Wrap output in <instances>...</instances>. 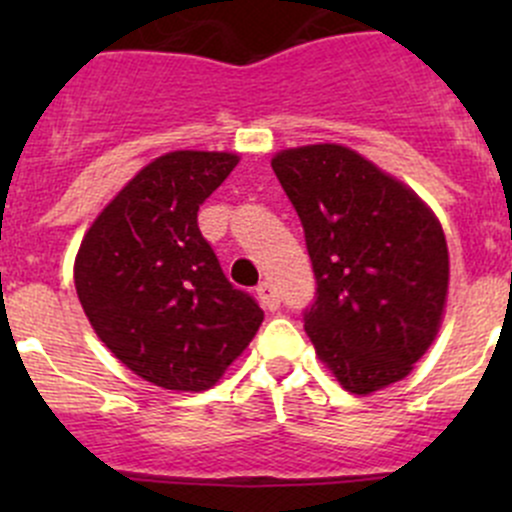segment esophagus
Here are the masks:
<instances>
[{
	"mask_svg": "<svg viewBox=\"0 0 512 512\" xmlns=\"http://www.w3.org/2000/svg\"><path fill=\"white\" fill-rule=\"evenodd\" d=\"M257 299H260V304L267 312H277L280 309V297H277V289L272 287V282H260L257 285Z\"/></svg>",
	"mask_w": 512,
	"mask_h": 512,
	"instance_id": "esophagus-1",
	"label": "esophagus"
}]
</instances>
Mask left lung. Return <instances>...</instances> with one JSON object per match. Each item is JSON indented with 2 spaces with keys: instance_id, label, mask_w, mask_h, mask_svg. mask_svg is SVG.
<instances>
[{
  "instance_id": "1",
  "label": "left lung",
  "mask_w": 512,
  "mask_h": 512,
  "mask_svg": "<svg viewBox=\"0 0 512 512\" xmlns=\"http://www.w3.org/2000/svg\"><path fill=\"white\" fill-rule=\"evenodd\" d=\"M272 170L302 220L317 280L304 309L317 356L352 394L401 381L441 327V223L414 190L337 143L289 148Z\"/></svg>"
}]
</instances>
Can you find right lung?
Wrapping results in <instances>:
<instances>
[{
	"instance_id": "1",
	"label": "right lung",
	"mask_w": 512,
	"mask_h": 512,
	"mask_svg": "<svg viewBox=\"0 0 512 512\" xmlns=\"http://www.w3.org/2000/svg\"><path fill=\"white\" fill-rule=\"evenodd\" d=\"M237 160L208 151L156 158L103 208L76 255V294L98 339L163 389L215 386L265 319L198 227L200 205Z\"/></svg>"
}]
</instances>
